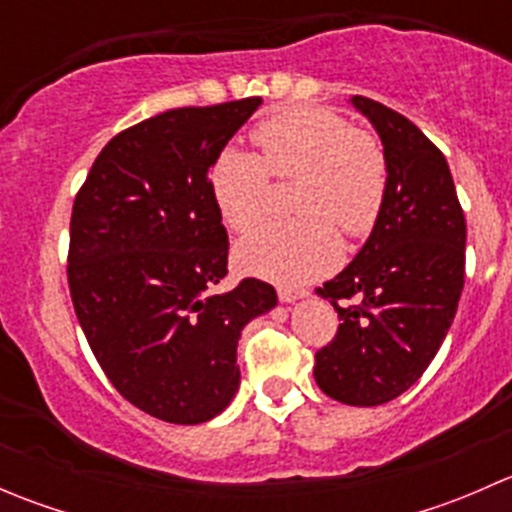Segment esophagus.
I'll use <instances>...</instances> for the list:
<instances>
[{
    "label": "esophagus",
    "mask_w": 512,
    "mask_h": 512,
    "mask_svg": "<svg viewBox=\"0 0 512 512\" xmlns=\"http://www.w3.org/2000/svg\"><path fill=\"white\" fill-rule=\"evenodd\" d=\"M280 302H285V304H292V302H297V299H304L307 297V289H294V287H280Z\"/></svg>",
    "instance_id": "1"
}]
</instances>
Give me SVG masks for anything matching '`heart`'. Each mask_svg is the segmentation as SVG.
<instances>
[{
  "label": "heart",
  "instance_id": "obj_1",
  "mask_svg": "<svg viewBox=\"0 0 512 512\" xmlns=\"http://www.w3.org/2000/svg\"><path fill=\"white\" fill-rule=\"evenodd\" d=\"M260 158L225 148L215 156L208 188L223 223L252 230L267 210L270 175L299 178L294 213L270 223L237 245L240 270L282 285H302L334 270L342 257L334 226L352 240L374 230L384 208L389 163L371 133L327 108H289L252 131Z\"/></svg>",
  "mask_w": 512,
  "mask_h": 512
}]
</instances>
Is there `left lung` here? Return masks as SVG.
Returning a JSON list of instances; mask_svg holds the SVG:
<instances>
[{
	"instance_id": "left-lung-1",
	"label": "left lung",
	"mask_w": 512,
	"mask_h": 512,
	"mask_svg": "<svg viewBox=\"0 0 512 512\" xmlns=\"http://www.w3.org/2000/svg\"><path fill=\"white\" fill-rule=\"evenodd\" d=\"M384 143V208L359 255L317 289L337 309V337L314 354L319 389L379 406L421 379L456 317L466 277V218L443 153L406 116L352 98Z\"/></svg>"
}]
</instances>
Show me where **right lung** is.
Wrapping results in <instances>:
<instances>
[{
	"label": "right lung",
	"mask_w": 512,
	"mask_h": 512,
	"mask_svg": "<svg viewBox=\"0 0 512 512\" xmlns=\"http://www.w3.org/2000/svg\"><path fill=\"white\" fill-rule=\"evenodd\" d=\"M262 98L158 113L103 146L71 210L69 289L103 374L136 409L210 421L240 386L237 339L277 304L247 277L230 292L227 232L208 173Z\"/></svg>",
	"instance_id": "add662e5"
}]
</instances>
